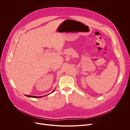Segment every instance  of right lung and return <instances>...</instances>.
Here are the masks:
<instances>
[{
  "instance_id": "add662e5",
  "label": "right lung",
  "mask_w": 130,
  "mask_h": 130,
  "mask_svg": "<svg viewBox=\"0 0 130 130\" xmlns=\"http://www.w3.org/2000/svg\"><path fill=\"white\" fill-rule=\"evenodd\" d=\"M54 91V90L52 91V92H53ZM26 96H27V97H32V98H41V97H44V96H41V97H36V96H30V95H26Z\"/></svg>"
}]
</instances>
